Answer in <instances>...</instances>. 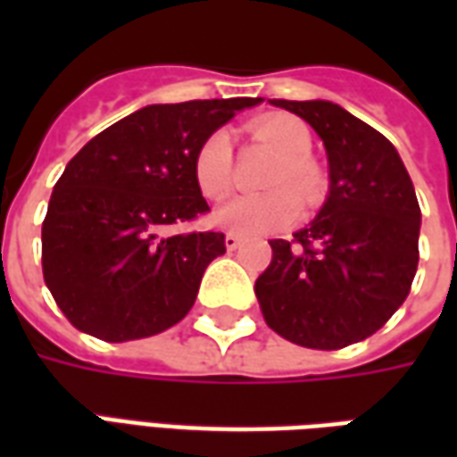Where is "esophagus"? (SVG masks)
I'll return each instance as SVG.
<instances>
[{"mask_svg": "<svg viewBox=\"0 0 457 457\" xmlns=\"http://www.w3.org/2000/svg\"><path fill=\"white\" fill-rule=\"evenodd\" d=\"M239 245H242V237H239V235H235V232H228V235H225V247H228L229 252L237 249Z\"/></svg>", "mask_w": 457, "mask_h": 457, "instance_id": "1", "label": "esophagus"}]
</instances>
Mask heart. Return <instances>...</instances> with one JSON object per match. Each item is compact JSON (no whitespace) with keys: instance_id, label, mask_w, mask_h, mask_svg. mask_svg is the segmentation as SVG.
<instances>
[{"instance_id":"1","label":"heart","mask_w":457,"mask_h":457,"mask_svg":"<svg viewBox=\"0 0 457 457\" xmlns=\"http://www.w3.org/2000/svg\"><path fill=\"white\" fill-rule=\"evenodd\" d=\"M252 137L278 154L267 179L264 195H239L215 212V222L239 235H269L288 228L301 215V203L316 208L326 198L328 180L316 161H311V131L294 114H269L249 124ZM193 179L208 200H222L235 183L232 141L225 131H212L200 141L193 156Z\"/></svg>"}]
</instances>
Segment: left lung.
Wrapping results in <instances>:
<instances>
[{"mask_svg":"<svg viewBox=\"0 0 457 457\" xmlns=\"http://www.w3.org/2000/svg\"><path fill=\"white\" fill-rule=\"evenodd\" d=\"M323 139L330 195L294 239H271L254 294L271 330L301 347L340 350L396 313L419 267L421 208L384 134L326 100H271Z\"/></svg>","mask_w":457,"mask_h":457,"instance_id":"left-lung-1","label":"left lung"}]
</instances>
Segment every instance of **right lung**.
Returning a JSON list of instances; mask_svg holds the SVG:
<instances>
[{"label": "right lung", "mask_w": 457, "mask_h": 457, "mask_svg": "<svg viewBox=\"0 0 457 457\" xmlns=\"http://www.w3.org/2000/svg\"><path fill=\"white\" fill-rule=\"evenodd\" d=\"M262 97L149 104L114 121L68 161L44 229V281L63 316L104 343L169 330L225 254L222 232L166 229L208 203L193 179L200 141Z\"/></svg>", "instance_id": "1"}]
</instances>
